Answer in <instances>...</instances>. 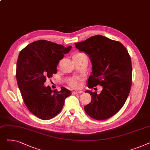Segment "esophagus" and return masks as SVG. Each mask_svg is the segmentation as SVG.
I'll return each instance as SVG.
<instances>
[{"label": "esophagus", "mask_w": 150, "mask_h": 150, "mask_svg": "<svg viewBox=\"0 0 150 150\" xmlns=\"http://www.w3.org/2000/svg\"><path fill=\"white\" fill-rule=\"evenodd\" d=\"M83 92L81 91H74L72 92V93L73 94H76V93H83Z\"/></svg>", "instance_id": "esophagus-1"}]
</instances>
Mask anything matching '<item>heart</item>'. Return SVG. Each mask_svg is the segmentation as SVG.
Instances as JSON below:
<instances>
[{
  "mask_svg": "<svg viewBox=\"0 0 150 150\" xmlns=\"http://www.w3.org/2000/svg\"><path fill=\"white\" fill-rule=\"evenodd\" d=\"M77 54H84L83 53H79ZM81 81V78L77 77V78H74L70 79L68 81L69 85L70 86V87L74 88H78L80 86V82Z\"/></svg>",
  "mask_w": 150,
  "mask_h": 150,
  "instance_id": "1",
  "label": "heart"
}]
</instances>
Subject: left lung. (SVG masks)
<instances>
[{"instance_id": "obj_1", "label": "left lung", "mask_w": 150, "mask_h": 150, "mask_svg": "<svg viewBox=\"0 0 150 150\" xmlns=\"http://www.w3.org/2000/svg\"><path fill=\"white\" fill-rule=\"evenodd\" d=\"M75 46L89 55L92 64V75L89 77L88 87L92 89L97 85L103 87L99 94L85 92L91 94L92 100L84 107V111L92 119H108L120 111L130 92V55L122 43L101 35L91 36L75 43Z\"/></svg>"}]
</instances>
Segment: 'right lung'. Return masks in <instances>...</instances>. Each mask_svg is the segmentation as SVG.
<instances>
[{
    "instance_id": "1",
    "label": "right lung",
    "mask_w": 150,
    "mask_h": 150,
    "mask_svg": "<svg viewBox=\"0 0 150 150\" xmlns=\"http://www.w3.org/2000/svg\"><path fill=\"white\" fill-rule=\"evenodd\" d=\"M71 49L72 46L39 40L28 44L19 54L16 75L22 99L30 112L42 120L58 115L71 94L64 87L58 91L44 86L47 78L57 74L59 60Z\"/></svg>"
}]
</instances>
